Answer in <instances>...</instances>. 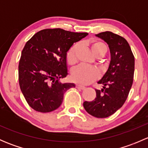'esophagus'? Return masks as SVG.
Returning <instances> with one entry per match:
<instances>
[{
    "instance_id": "esophagus-1",
    "label": "esophagus",
    "mask_w": 148,
    "mask_h": 148,
    "mask_svg": "<svg viewBox=\"0 0 148 148\" xmlns=\"http://www.w3.org/2000/svg\"><path fill=\"white\" fill-rule=\"evenodd\" d=\"M76 87L79 89H82V90H84V89H85V88H86L84 86H82V85L80 84H77L76 85Z\"/></svg>"
}]
</instances>
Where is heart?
Listing matches in <instances>:
<instances>
[{
  "label": "heart",
  "mask_w": 148,
  "mask_h": 148,
  "mask_svg": "<svg viewBox=\"0 0 148 148\" xmlns=\"http://www.w3.org/2000/svg\"><path fill=\"white\" fill-rule=\"evenodd\" d=\"M91 49L97 57H102L107 51V46L101 41L92 43L91 44ZM78 49V44H74L67 52L66 61L69 65H74L77 62V52ZM99 75V72L95 68L79 65L71 71V78L74 82L86 85L96 80Z\"/></svg>",
  "instance_id": "b5f03b06"
}]
</instances>
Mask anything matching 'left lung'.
<instances>
[{"mask_svg":"<svg viewBox=\"0 0 148 148\" xmlns=\"http://www.w3.org/2000/svg\"><path fill=\"white\" fill-rule=\"evenodd\" d=\"M96 36L102 38L110 51V64L98 84L101 90L95 89L96 97L92 102L83 103L85 110L97 118H105L122 107L133 82L135 57L125 38L110 31L99 33Z\"/></svg>","mask_w":148,"mask_h":148,"instance_id":"left-lung-1","label":"left lung"}]
</instances>
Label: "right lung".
<instances>
[{
    "mask_svg": "<svg viewBox=\"0 0 148 148\" xmlns=\"http://www.w3.org/2000/svg\"><path fill=\"white\" fill-rule=\"evenodd\" d=\"M87 33H75L62 28L44 29L26 42L18 65L21 90L31 108L50 112L60 107L64 94L73 83H62L67 76L66 54L74 43Z\"/></svg>",
    "mask_w": 148,
    "mask_h": 148,
    "instance_id": "1",
    "label": "right lung"
}]
</instances>
